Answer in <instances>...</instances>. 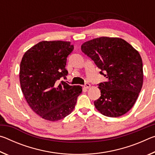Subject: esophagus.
Here are the masks:
<instances>
[{
    "label": "esophagus",
    "mask_w": 155,
    "mask_h": 155,
    "mask_svg": "<svg viewBox=\"0 0 155 155\" xmlns=\"http://www.w3.org/2000/svg\"><path fill=\"white\" fill-rule=\"evenodd\" d=\"M91 87V85L90 83H86L85 85H84V87L85 88H86V89H89Z\"/></svg>",
    "instance_id": "1"
}]
</instances>
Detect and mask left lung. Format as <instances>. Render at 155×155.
Returning <instances> with one entry per match:
<instances>
[{
	"instance_id": "8db88e82",
	"label": "left lung",
	"mask_w": 155,
	"mask_h": 155,
	"mask_svg": "<svg viewBox=\"0 0 155 155\" xmlns=\"http://www.w3.org/2000/svg\"><path fill=\"white\" fill-rule=\"evenodd\" d=\"M81 51L107 79L98 84L101 96L94 101L96 109L111 117L127 113L135 103L143 85V64L139 52L122 39L109 37L86 41Z\"/></svg>"
}]
</instances>
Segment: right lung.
<instances>
[{
    "label": "right lung",
    "mask_w": 155,
    "mask_h": 155,
    "mask_svg": "<svg viewBox=\"0 0 155 155\" xmlns=\"http://www.w3.org/2000/svg\"><path fill=\"white\" fill-rule=\"evenodd\" d=\"M74 46L70 41H42L25 52L20 67L21 89L31 109L48 121H58L71 114L82 92L80 85L65 81L67 57Z\"/></svg>",
    "instance_id": "1"
}]
</instances>
